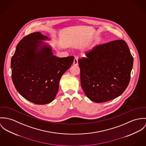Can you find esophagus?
<instances>
[{"label":"esophagus","instance_id":"obj_1","mask_svg":"<svg viewBox=\"0 0 146 146\" xmlns=\"http://www.w3.org/2000/svg\"><path fill=\"white\" fill-rule=\"evenodd\" d=\"M78 64V58L77 57H75L74 59V61H73V64L74 65H77Z\"/></svg>","mask_w":146,"mask_h":146}]
</instances>
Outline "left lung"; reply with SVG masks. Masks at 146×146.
Returning a JSON list of instances; mask_svg holds the SVG:
<instances>
[{
  "instance_id": "left-lung-1",
  "label": "left lung",
  "mask_w": 146,
  "mask_h": 146,
  "mask_svg": "<svg viewBox=\"0 0 146 146\" xmlns=\"http://www.w3.org/2000/svg\"><path fill=\"white\" fill-rule=\"evenodd\" d=\"M78 60L82 88L90 100L96 102L120 96L128 87L133 58L122 40L97 45Z\"/></svg>"
}]
</instances>
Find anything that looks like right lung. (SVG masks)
I'll list each match as a JSON object with an SVG mask.
<instances>
[{"mask_svg": "<svg viewBox=\"0 0 146 146\" xmlns=\"http://www.w3.org/2000/svg\"><path fill=\"white\" fill-rule=\"evenodd\" d=\"M40 32L24 37L17 45L11 59L12 79L18 93L28 101L44 105L54 100L59 81L70 68L74 56L58 58Z\"/></svg>", "mask_w": 146, "mask_h": 146, "instance_id": "obj_1", "label": "right lung"}]
</instances>
